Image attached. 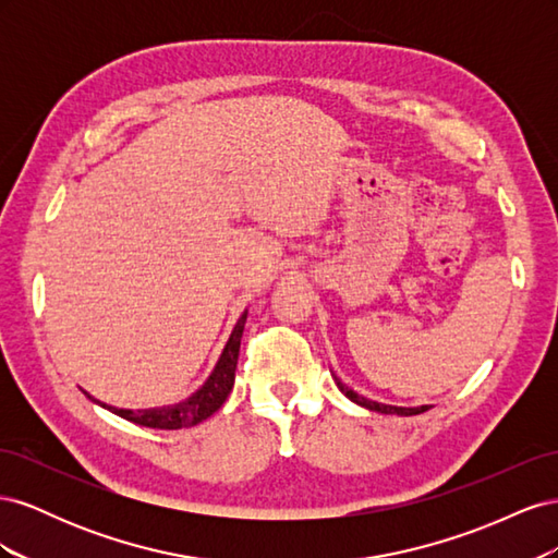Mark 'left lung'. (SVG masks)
<instances>
[{"mask_svg": "<svg viewBox=\"0 0 558 558\" xmlns=\"http://www.w3.org/2000/svg\"><path fill=\"white\" fill-rule=\"evenodd\" d=\"M335 384H337V388H340V391H342L349 400H353L356 404H361V408L373 410V412L398 414V416H414V414H421V412L428 410V404H421V408H393V404H381V402H375V400H367V398L359 396L356 391H351V388H349L347 384H342L337 377H335Z\"/></svg>", "mask_w": 558, "mask_h": 558, "instance_id": "left-lung-1", "label": "left lung"}]
</instances>
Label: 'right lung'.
Listing matches in <instances>:
<instances>
[{
	"label": "right lung",
	"mask_w": 558,
	"mask_h": 558,
	"mask_svg": "<svg viewBox=\"0 0 558 558\" xmlns=\"http://www.w3.org/2000/svg\"><path fill=\"white\" fill-rule=\"evenodd\" d=\"M244 324H246V312L240 316L238 326H234L230 340L221 353V359H218L216 367L211 377L207 379V384L199 388V391L189 398L185 402L174 404V408H160V410H140V412H132V410H118V408H109V404H102L109 412L123 416L132 424L137 426H146V428H160V430H177V428H191L199 421L209 418L214 412L221 410V404L226 402V398L232 391V384H234V369H238V359H240V342H242V332H244Z\"/></svg>",
	"instance_id": "add662e5"
}]
</instances>
